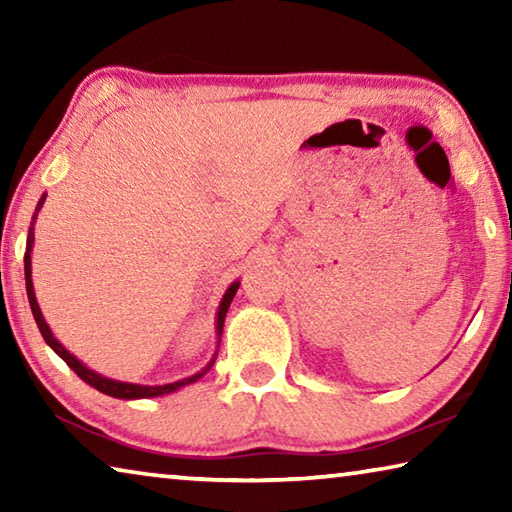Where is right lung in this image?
<instances>
[{"label": "right lung", "instance_id": "right-lung-1", "mask_svg": "<svg viewBox=\"0 0 512 512\" xmlns=\"http://www.w3.org/2000/svg\"><path fill=\"white\" fill-rule=\"evenodd\" d=\"M45 198H47V194H42V198L38 201V207H36V214H33V219H31V228H29V237H27V253H24V277H27V296H29V305H31V311H33V318H36V323H38V329H40L42 339L47 341L49 348L54 350V352L58 354V357L63 359V361L67 363V366L72 368V370L76 372V375H79V377L85 381V384H90L92 388H97L99 393H106V395H110V397H117V400H146V397H162V395H169V393H173V391H178V388L189 386V384H194V381L201 379V377L205 375V372L214 366L216 352H214V357L210 359V363H207V366H205L203 370H198L196 375H192V377H185V379L171 381V384L144 386V384H131V381H117V379H110V377H103V375H99V372L90 370L88 366H85L83 361L76 359L74 354L69 352V350L65 348V345L56 339L54 332H51L49 325H47L45 316H42L40 305H38V300H36V291H33V280H31L33 223H36V219H38V212H40L42 203H45ZM237 289H239V282H232L230 287H228V291L223 293L221 305H219V311H216V339H219V341H216V348H219V343H221L223 320H225V314H228V307H230L232 298H235Z\"/></svg>", "mask_w": 512, "mask_h": 512}]
</instances>
